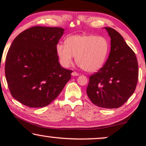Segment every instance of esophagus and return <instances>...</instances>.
Listing matches in <instances>:
<instances>
[{
	"label": "esophagus",
	"instance_id": "obj_1",
	"mask_svg": "<svg viewBox=\"0 0 146 146\" xmlns=\"http://www.w3.org/2000/svg\"><path fill=\"white\" fill-rule=\"evenodd\" d=\"M71 75H73V76H78V75H79V73H77V72H75V71H73V73H71Z\"/></svg>",
	"mask_w": 146,
	"mask_h": 146
}]
</instances>
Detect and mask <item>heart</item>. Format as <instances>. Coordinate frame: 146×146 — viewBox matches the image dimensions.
I'll use <instances>...</instances> for the list:
<instances>
[{"label":"heart","instance_id":"1","mask_svg":"<svg viewBox=\"0 0 146 146\" xmlns=\"http://www.w3.org/2000/svg\"><path fill=\"white\" fill-rule=\"evenodd\" d=\"M110 50L108 40L95 35H76L68 37L65 45L58 44L56 51L60 62L64 67L73 64V57L82 69L94 73L104 64Z\"/></svg>","mask_w":146,"mask_h":146}]
</instances>
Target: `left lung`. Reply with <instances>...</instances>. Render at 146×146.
Instances as JSON below:
<instances>
[{
  "label": "left lung",
  "mask_w": 146,
  "mask_h": 146,
  "mask_svg": "<svg viewBox=\"0 0 146 146\" xmlns=\"http://www.w3.org/2000/svg\"><path fill=\"white\" fill-rule=\"evenodd\" d=\"M105 29L111 38L109 56L104 65L89 77L86 93L99 107L117 108L128 101L136 88L138 62L121 34L111 27Z\"/></svg>",
  "instance_id": "left-lung-1"
}]
</instances>
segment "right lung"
Here are the masks:
<instances>
[{
  "label": "right lung",
  "instance_id": "add662e5",
  "mask_svg": "<svg viewBox=\"0 0 146 146\" xmlns=\"http://www.w3.org/2000/svg\"><path fill=\"white\" fill-rule=\"evenodd\" d=\"M64 30L33 27L20 33L10 46L5 78L11 95L23 105L48 106L71 78L73 71L60 66L56 51Z\"/></svg>",
  "mask_w": 146,
  "mask_h": 146
}]
</instances>
